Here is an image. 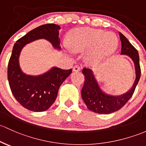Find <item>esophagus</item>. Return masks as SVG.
<instances>
[{
	"label": "esophagus",
	"instance_id": "34e87169",
	"mask_svg": "<svg viewBox=\"0 0 146 146\" xmlns=\"http://www.w3.org/2000/svg\"><path fill=\"white\" fill-rule=\"evenodd\" d=\"M81 70L80 66L79 65H74L73 67V71L74 72H79Z\"/></svg>",
	"mask_w": 146,
	"mask_h": 146
}]
</instances>
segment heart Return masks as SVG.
Returning a JSON list of instances; mask_svg holds the SVG:
<instances>
[{
  "label": "heart",
  "instance_id": "heart-1",
  "mask_svg": "<svg viewBox=\"0 0 146 146\" xmlns=\"http://www.w3.org/2000/svg\"><path fill=\"white\" fill-rule=\"evenodd\" d=\"M117 38L114 33L88 27L76 29L72 31L69 42L74 52L89 49L86 58L90 61H97L109 56L117 48Z\"/></svg>",
  "mask_w": 146,
  "mask_h": 146
}]
</instances>
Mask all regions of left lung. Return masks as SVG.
Returning <instances> with one entry per match:
<instances>
[{
    "mask_svg": "<svg viewBox=\"0 0 146 146\" xmlns=\"http://www.w3.org/2000/svg\"><path fill=\"white\" fill-rule=\"evenodd\" d=\"M121 43V54L128 55L134 63L136 79L129 91L120 96L108 95L100 89L94 72L88 68H84L82 73L85 76L82 97L89 110L98 114H110L121 109L131 98L136 85L140 79L141 67L137 50L132 46L121 33L119 32Z\"/></svg>",
    "mask_w": 146,
    "mask_h": 146,
    "instance_id": "obj_1",
    "label": "left lung"
}]
</instances>
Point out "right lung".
Instances as JSON below:
<instances>
[{
	"label": "right lung",
	"mask_w": 146,
	"mask_h": 146,
	"mask_svg": "<svg viewBox=\"0 0 146 146\" xmlns=\"http://www.w3.org/2000/svg\"><path fill=\"white\" fill-rule=\"evenodd\" d=\"M60 27L48 24L38 27L18 39L15 43L7 67V79L13 96L19 104L33 112H43L55 102L61 84L72 73V69L64 70L52 67L47 72L31 76L22 72L19 64L21 50L27 43L44 38L60 50Z\"/></svg>",
	"instance_id": "right-lung-1"
}]
</instances>
